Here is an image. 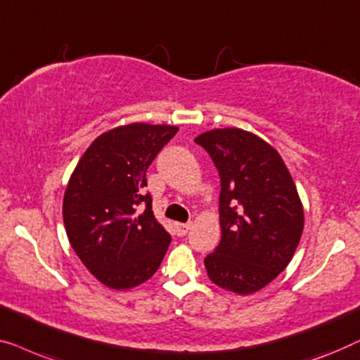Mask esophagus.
I'll return each mask as SVG.
<instances>
[{
	"label": "esophagus",
	"mask_w": 360,
	"mask_h": 360,
	"mask_svg": "<svg viewBox=\"0 0 360 360\" xmlns=\"http://www.w3.org/2000/svg\"><path fill=\"white\" fill-rule=\"evenodd\" d=\"M191 224H176V231H178L179 236H186L187 231L191 230Z\"/></svg>",
	"instance_id": "esophagus-1"
}]
</instances>
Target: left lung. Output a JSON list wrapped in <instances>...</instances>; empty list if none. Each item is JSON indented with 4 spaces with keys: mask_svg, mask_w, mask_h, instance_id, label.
Segmentation results:
<instances>
[{
    "mask_svg": "<svg viewBox=\"0 0 360 360\" xmlns=\"http://www.w3.org/2000/svg\"><path fill=\"white\" fill-rule=\"evenodd\" d=\"M219 169L221 240L205 257L209 279L250 295L292 261L303 231L297 186L274 146L251 131L214 129L195 136Z\"/></svg>",
    "mask_w": 360,
    "mask_h": 360,
    "instance_id": "1",
    "label": "left lung"
}]
</instances>
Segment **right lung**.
<instances>
[{
    "label": "right lung",
    "instance_id": "obj_1",
    "mask_svg": "<svg viewBox=\"0 0 360 360\" xmlns=\"http://www.w3.org/2000/svg\"><path fill=\"white\" fill-rule=\"evenodd\" d=\"M179 127L134 122L101 134L81 156L63 195L70 245L105 287L129 290L158 271L169 233L143 194L146 169Z\"/></svg>",
    "mask_w": 360,
    "mask_h": 360
}]
</instances>
